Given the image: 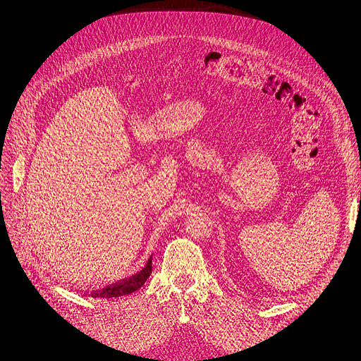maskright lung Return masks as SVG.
Segmentation results:
<instances>
[{
	"mask_svg": "<svg viewBox=\"0 0 361 361\" xmlns=\"http://www.w3.org/2000/svg\"><path fill=\"white\" fill-rule=\"evenodd\" d=\"M152 272V256L147 259L146 264L143 265L140 271H137L135 274L129 276V277H117L114 281L106 283L104 286L96 288L90 292H87L84 295H89V297L93 298H114V297H123V295H129L140 289L145 285V281L150 276Z\"/></svg>",
	"mask_w": 361,
	"mask_h": 361,
	"instance_id": "1",
	"label": "right lung"
}]
</instances>
